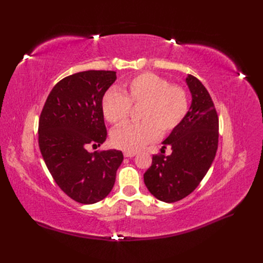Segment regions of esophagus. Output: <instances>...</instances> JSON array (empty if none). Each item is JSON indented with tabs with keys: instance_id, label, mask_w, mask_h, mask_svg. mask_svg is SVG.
Listing matches in <instances>:
<instances>
[{
	"instance_id": "34e87169",
	"label": "esophagus",
	"mask_w": 263,
	"mask_h": 263,
	"mask_svg": "<svg viewBox=\"0 0 263 263\" xmlns=\"http://www.w3.org/2000/svg\"><path fill=\"white\" fill-rule=\"evenodd\" d=\"M137 155L136 151H124V157L126 158H132Z\"/></svg>"
}]
</instances>
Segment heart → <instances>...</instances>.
I'll list each match as a JSON object with an SVG mask.
<instances>
[{"label": "heart", "mask_w": 263, "mask_h": 263, "mask_svg": "<svg viewBox=\"0 0 263 263\" xmlns=\"http://www.w3.org/2000/svg\"><path fill=\"white\" fill-rule=\"evenodd\" d=\"M122 93L107 91L101 108L105 119L121 125L128 119L132 107L137 109L139 123L128 124L112 134L113 145L125 151H137L160 136L177 129L189 110V98L181 85L169 84L166 79L145 72L123 83Z\"/></svg>", "instance_id": "obj_1"}]
</instances>
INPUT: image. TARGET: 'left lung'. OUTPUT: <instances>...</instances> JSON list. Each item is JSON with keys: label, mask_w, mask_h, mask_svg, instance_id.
Segmentation results:
<instances>
[{"label": "left lung", "mask_w": 263, "mask_h": 263, "mask_svg": "<svg viewBox=\"0 0 263 263\" xmlns=\"http://www.w3.org/2000/svg\"><path fill=\"white\" fill-rule=\"evenodd\" d=\"M186 83L192 104L177 129L162 144L170 156L155 155L144 174L149 192L165 203L186 197L200 184L213 163L218 147V116L213 100L197 78L189 74Z\"/></svg>", "instance_id": "1"}]
</instances>
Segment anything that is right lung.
Segmentation results:
<instances>
[{
    "instance_id": "right-lung-1",
    "label": "right lung",
    "mask_w": 263,
    "mask_h": 263,
    "mask_svg": "<svg viewBox=\"0 0 263 263\" xmlns=\"http://www.w3.org/2000/svg\"><path fill=\"white\" fill-rule=\"evenodd\" d=\"M115 71L89 70L63 78L49 93L38 124V144L55 183L69 197L94 204L112 191L124 156L119 150L89 153L107 132L101 103Z\"/></svg>"
}]
</instances>
